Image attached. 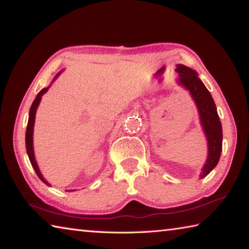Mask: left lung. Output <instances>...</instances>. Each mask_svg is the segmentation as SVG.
I'll return each mask as SVG.
<instances>
[{
    "label": "left lung",
    "mask_w": 249,
    "mask_h": 249,
    "mask_svg": "<svg viewBox=\"0 0 249 249\" xmlns=\"http://www.w3.org/2000/svg\"><path fill=\"white\" fill-rule=\"evenodd\" d=\"M178 83L186 88L195 101L200 123L208 142V158L203 165L200 178H203L218 164L222 151V125L216 112L215 103L206 86L198 78V74L189 67L176 65Z\"/></svg>",
    "instance_id": "obj_1"
}]
</instances>
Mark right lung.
<instances>
[{"label":"right lung","mask_w":249,"mask_h":249,"mask_svg":"<svg viewBox=\"0 0 249 249\" xmlns=\"http://www.w3.org/2000/svg\"><path fill=\"white\" fill-rule=\"evenodd\" d=\"M61 73H58L55 77H54V79L57 78V76L60 75ZM53 79V80H54ZM49 87L47 88H43L41 91H40L37 97H36V99L33 102V105H31V107L29 110V119H28V124H27V129H26V149H27V153H28V157H29V160H30V163L31 165H33L34 170L36 171V173H37V175L39 176V178L42 180V182L44 184H47L50 186V184L47 182L46 179H44V178L41 174V172H40L39 168H38V164H37V161H36L35 159V153H34V139H33V136H34V125H35V119H36V112H37V107L39 106L40 101H41V97L43 96L44 93H46L48 91ZM71 192V191H70Z\"/></svg>","instance_id":"add662e5"}]
</instances>
